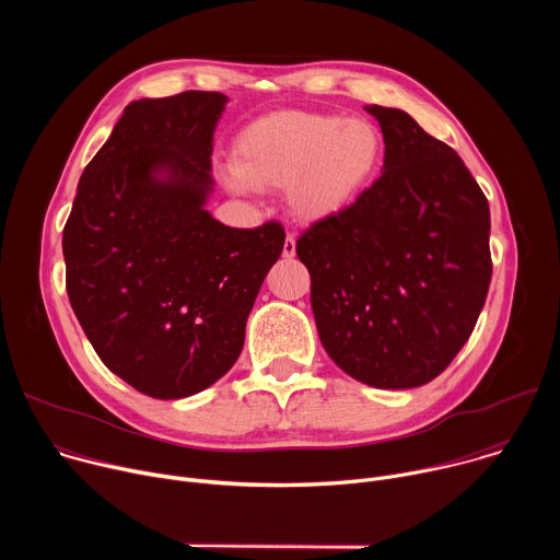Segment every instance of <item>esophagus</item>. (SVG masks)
<instances>
[{
  "mask_svg": "<svg viewBox=\"0 0 560 560\" xmlns=\"http://www.w3.org/2000/svg\"><path fill=\"white\" fill-rule=\"evenodd\" d=\"M294 255H296V238L294 234H288L283 244V257H294Z\"/></svg>",
  "mask_w": 560,
  "mask_h": 560,
  "instance_id": "obj_1",
  "label": "esophagus"
}]
</instances>
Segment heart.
Wrapping results in <instances>:
<instances>
[{
	"mask_svg": "<svg viewBox=\"0 0 560 560\" xmlns=\"http://www.w3.org/2000/svg\"><path fill=\"white\" fill-rule=\"evenodd\" d=\"M383 154L381 130L365 119L326 113H277L250 124L234 148V188H283L303 219L350 206L372 182Z\"/></svg>",
	"mask_w": 560,
	"mask_h": 560,
	"instance_id": "heart-1",
	"label": "heart"
}]
</instances>
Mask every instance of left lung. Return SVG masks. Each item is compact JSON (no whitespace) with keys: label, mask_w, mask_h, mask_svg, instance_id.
<instances>
[{"label":"left lung","mask_w":560,"mask_h":560,"mask_svg":"<svg viewBox=\"0 0 560 560\" xmlns=\"http://www.w3.org/2000/svg\"><path fill=\"white\" fill-rule=\"evenodd\" d=\"M381 177L301 232L314 322L330 359L383 389L436 378L469 339L492 281L490 203L463 159L408 113L370 106Z\"/></svg>","instance_id":"8db88e82"}]
</instances>
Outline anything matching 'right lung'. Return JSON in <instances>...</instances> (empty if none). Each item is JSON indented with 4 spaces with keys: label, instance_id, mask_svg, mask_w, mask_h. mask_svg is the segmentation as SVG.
Returning <instances> with one entry per match:
<instances>
[{
    "label": "right lung",
    "instance_id": "1",
    "mask_svg": "<svg viewBox=\"0 0 560 560\" xmlns=\"http://www.w3.org/2000/svg\"><path fill=\"white\" fill-rule=\"evenodd\" d=\"M225 102L186 91L128 104L63 225L77 322L104 365L152 398L197 394L234 365L285 244L279 221L228 228L203 208Z\"/></svg>",
    "mask_w": 560,
    "mask_h": 560
}]
</instances>
